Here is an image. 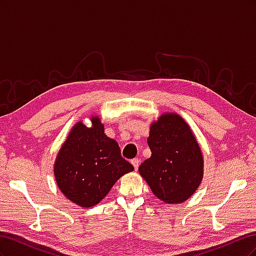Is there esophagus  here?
<instances>
[{
    "instance_id": "esophagus-1",
    "label": "esophagus",
    "mask_w": 256,
    "mask_h": 256,
    "mask_svg": "<svg viewBox=\"0 0 256 256\" xmlns=\"http://www.w3.org/2000/svg\"><path fill=\"white\" fill-rule=\"evenodd\" d=\"M131 164H132V166H134L136 171H138V166H140V159H138V158H134V159L131 160Z\"/></svg>"
}]
</instances>
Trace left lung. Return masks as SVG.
<instances>
[{"label": "left lung", "instance_id": "obj_1", "mask_svg": "<svg viewBox=\"0 0 256 256\" xmlns=\"http://www.w3.org/2000/svg\"><path fill=\"white\" fill-rule=\"evenodd\" d=\"M147 144L152 156L138 172L154 194L166 204H180L194 194L203 180L204 158L182 116L161 114L150 124Z\"/></svg>", "mask_w": 256, "mask_h": 256}]
</instances>
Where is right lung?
<instances>
[{
	"instance_id": "add662e5",
	"label": "right lung",
	"mask_w": 256,
	"mask_h": 256,
	"mask_svg": "<svg viewBox=\"0 0 256 256\" xmlns=\"http://www.w3.org/2000/svg\"><path fill=\"white\" fill-rule=\"evenodd\" d=\"M92 126L82 120L72 128L54 162V177L60 192L81 207L97 205L120 178L134 168L122 157L118 143L106 136L99 116Z\"/></svg>"
}]
</instances>
